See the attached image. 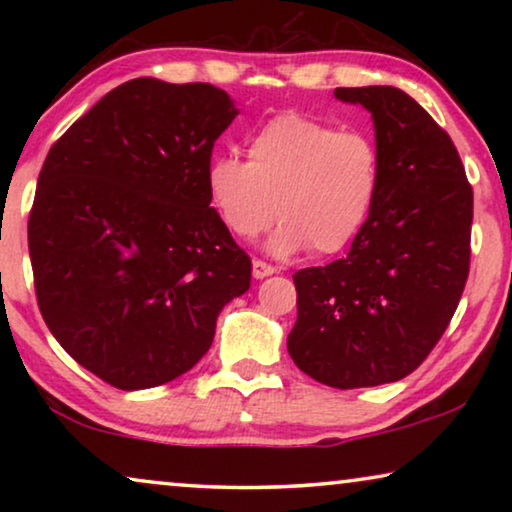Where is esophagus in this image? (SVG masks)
I'll return each mask as SVG.
<instances>
[{"label":"esophagus","instance_id":"obj_1","mask_svg":"<svg viewBox=\"0 0 512 512\" xmlns=\"http://www.w3.org/2000/svg\"><path fill=\"white\" fill-rule=\"evenodd\" d=\"M251 272H254V277H256V279H263V277H270V275H275L277 268H272L270 263H265V261H258V258H256V261L251 263Z\"/></svg>","mask_w":512,"mask_h":512}]
</instances>
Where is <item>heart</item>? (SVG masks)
I'll return each instance as SVG.
<instances>
[{
    "label": "heart",
    "instance_id": "obj_1",
    "mask_svg": "<svg viewBox=\"0 0 512 512\" xmlns=\"http://www.w3.org/2000/svg\"><path fill=\"white\" fill-rule=\"evenodd\" d=\"M375 139L286 111L247 142V160L221 153L205 167L209 207L223 228L254 240L282 221L268 247L291 256L310 247L338 254L363 233L380 195Z\"/></svg>",
    "mask_w": 512,
    "mask_h": 512
}]
</instances>
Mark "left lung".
<instances>
[{
  "label": "left lung",
  "mask_w": 512,
  "mask_h": 512,
  "mask_svg": "<svg viewBox=\"0 0 512 512\" xmlns=\"http://www.w3.org/2000/svg\"><path fill=\"white\" fill-rule=\"evenodd\" d=\"M375 125L382 181L345 258L293 275L296 366L335 389L403 380L445 333L468 279L473 188L452 139L394 86L335 88Z\"/></svg>",
  "instance_id": "obj_1"
}]
</instances>
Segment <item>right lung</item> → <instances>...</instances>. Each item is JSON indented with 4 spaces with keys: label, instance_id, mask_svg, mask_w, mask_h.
<instances>
[{
    "label": "right lung",
    "instance_id": "obj_1",
    "mask_svg": "<svg viewBox=\"0 0 512 512\" xmlns=\"http://www.w3.org/2000/svg\"><path fill=\"white\" fill-rule=\"evenodd\" d=\"M240 114L212 83L132 79L51 146L27 223L53 338L123 391L191 370L251 261L209 207L205 167Z\"/></svg>",
    "mask_w": 512,
    "mask_h": 512
}]
</instances>
